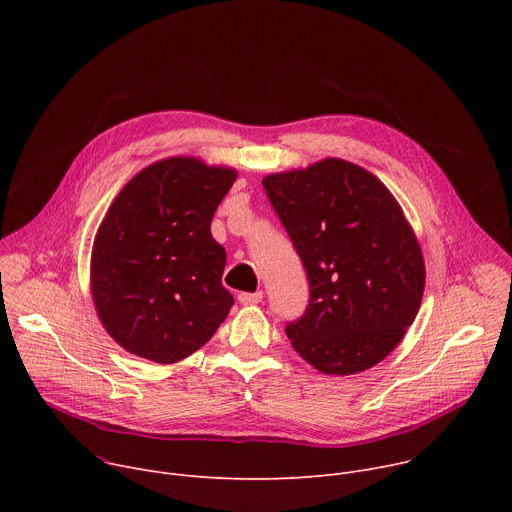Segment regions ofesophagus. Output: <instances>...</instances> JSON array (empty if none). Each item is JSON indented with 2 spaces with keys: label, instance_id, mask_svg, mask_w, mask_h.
Returning a JSON list of instances; mask_svg holds the SVG:
<instances>
[{
  "label": "esophagus",
  "instance_id": "1",
  "mask_svg": "<svg viewBox=\"0 0 512 512\" xmlns=\"http://www.w3.org/2000/svg\"><path fill=\"white\" fill-rule=\"evenodd\" d=\"M263 300V291H253V294H247V291H243V294H239V302L241 304H259Z\"/></svg>",
  "mask_w": 512,
  "mask_h": 512
}]
</instances>
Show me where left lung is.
<instances>
[{
  "label": "left lung",
  "instance_id": "left-lung-1",
  "mask_svg": "<svg viewBox=\"0 0 512 512\" xmlns=\"http://www.w3.org/2000/svg\"><path fill=\"white\" fill-rule=\"evenodd\" d=\"M308 275L306 312L285 326L296 352L326 375L381 362L421 306L425 265L403 210L371 172L328 158L263 178Z\"/></svg>",
  "mask_w": 512,
  "mask_h": 512
}]
</instances>
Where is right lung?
<instances>
[{"label":"right lung","mask_w":512,"mask_h":512,"mask_svg":"<svg viewBox=\"0 0 512 512\" xmlns=\"http://www.w3.org/2000/svg\"><path fill=\"white\" fill-rule=\"evenodd\" d=\"M237 172L194 158L133 176L97 231L91 287L111 338L160 364L186 358L223 324L235 300L223 287L225 249L212 216Z\"/></svg>","instance_id":"right-lung-1"}]
</instances>
